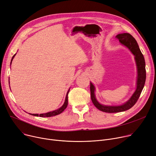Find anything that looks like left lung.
Segmentation results:
<instances>
[{
	"label": "left lung",
	"instance_id": "obj_1",
	"mask_svg": "<svg viewBox=\"0 0 156 156\" xmlns=\"http://www.w3.org/2000/svg\"><path fill=\"white\" fill-rule=\"evenodd\" d=\"M116 38L122 44L125 45V47L129 48L135 56V60L137 68L136 88L133 95L125 103L120 106H106L100 104L98 101L94 94L95 87L94 85L90 82V98L93 103L100 111L106 113H118L125 112L133 106L140 96L142 90L145 85L146 79L145 62L144 57L135 39L129 33L118 34L116 36Z\"/></svg>",
	"mask_w": 156,
	"mask_h": 156
}]
</instances>
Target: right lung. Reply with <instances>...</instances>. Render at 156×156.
Instances as JSON below:
<instances>
[{
    "instance_id": "right-lung-1",
    "label": "right lung",
    "mask_w": 156,
    "mask_h": 156,
    "mask_svg": "<svg viewBox=\"0 0 156 156\" xmlns=\"http://www.w3.org/2000/svg\"><path fill=\"white\" fill-rule=\"evenodd\" d=\"M16 54L14 55V56L12 57V60H11V65L12 63V61L14 58V57H15ZM70 90V89H69V90L67 91V95H66V100H65V102H64L63 105L58 109H56V110L55 111H53V112H48V113H43V114H31V113H29L31 115H33V116H40V117H51V116H56L57 115H59L60 113H62L64 110H65V109L67 108V105H68V94H69V92Z\"/></svg>"
}]
</instances>
